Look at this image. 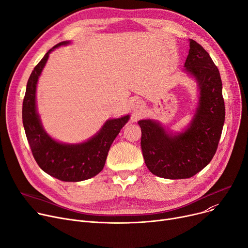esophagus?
<instances>
[{
	"mask_svg": "<svg viewBox=\"0 0 248 248\" xmlns=\"http://www.w3.org/2000/svg\"><path fill=\"white\" fill-rule=\"evenodd\" d=\"M133 108H134L135 111H140L142 108H144V103H142L140 100H137L134 102Z\"/></svg>",
	"mask_w": 248,
	"mask_h": 248,
	"instance_id": "34e87169",
	"label": "esophagus"
}]
</instances>
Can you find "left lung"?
Masks as SVG:
<instances>
[{"label": "left lung", "instance_id": "left-lung-1", "mask_svg": "<svg viewBox=\"0 0 248 248\" xmlns=\"http://www.w3.org/2000/svg\"><path fill=\"white\" fill-rule=\"evenodd\" d=\"M185 71L197 81L200 97L196 112L184 132L171 134L158 123L142 120L140 147L154 175L187 179L199 173L216 153L225 120V104L219 70L208 52L190 40Z\"/></svg>", "mask_w": 248, "mask_h": 248}]
</instances>
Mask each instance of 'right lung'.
<instances>
[{
    "instance_id": "right-lung-1",
    "label": "right lung",
    "mask_w": 248,
    "mask_h": 248,
    "mask_svg": "<svg viewBox=\"0 0 248 248\" xmlns=\"http://www.w3.org/2000/svg\"><path fill=\"white\" fill-rule=\"evenodd\" d=\"M63 41L51 48L32 71L23 100L22 119L26 137L37 164L48 175L64 182H79L96 176L104 167L112 141L129 115L108 120L100 131L81 144H63L48 136L36 108V87L51 51L69 44Z\"/></svg>"
}]
</instances>
